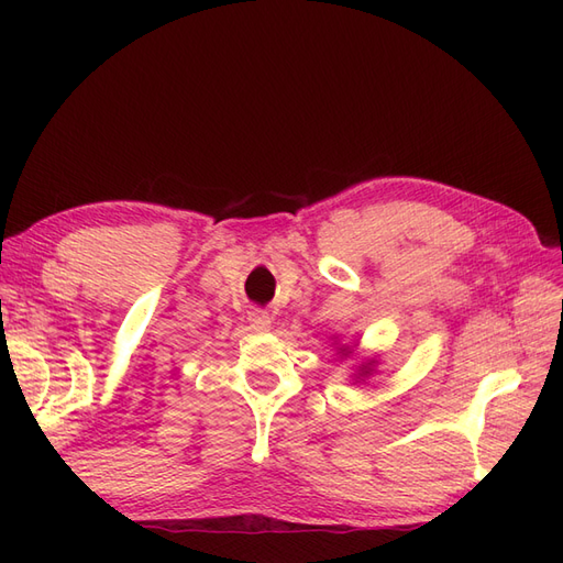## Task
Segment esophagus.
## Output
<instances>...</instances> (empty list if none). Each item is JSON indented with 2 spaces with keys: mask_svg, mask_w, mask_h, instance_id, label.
Returning a JSON list of instances; mask_svg holds the SVG:
<instances>
[{
  "mask_svg": "<svg viewBox=\"0 0 563 563\" xmlns=\"http://www.w3.org/2000/svg\"><path fill=\"white\" fill-rule=\"evenodd\" d=\"M249 323L255 331H269L272 329V317L263 310H253V312H249Z\"/></svg>",
  "mask_w": 563,
  "mask_h": 563,
  "instance_id": "34e87169",
  "label": "esophagus"
}]
</instances>
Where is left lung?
Wrapping results in <instances>:
<instances>
[{
	"instance_id": "8db88e82",
	"label": "left lung",
	"mask_w": 563,
	"mask_h": 563,
	"mask_svg": "<svg viewBox=\"0 0 563 563\" xmlns=\"http://www.w3.org/2000/svg\"><path fill=\"white\" fill-rule=\"evenodd\" d=\"M340 352H343V354L347 356V350H345V347H340ZM373 364H376V362H366V364L360 366V376H362V378H364V376H371V373H373Z\"/></svg>"
}]
</instances>
